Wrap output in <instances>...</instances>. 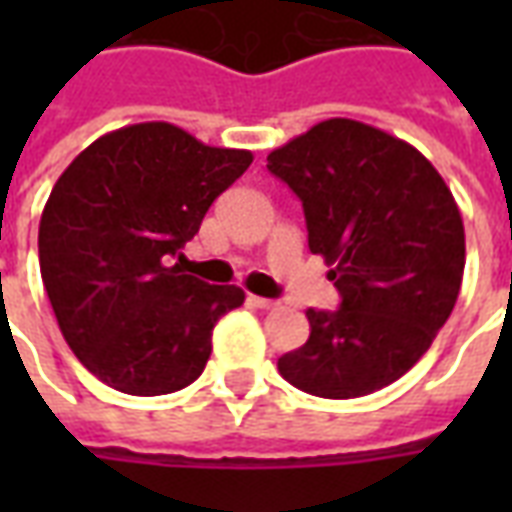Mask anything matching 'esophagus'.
Returning <instances> with one entry per match:
<instances>
[{"instance_id": "obj_1", "label": "esophagus", "mask_w": 512, "mask_h": 512, "mask_svg": "<svg viewBox=\"0 0 512 512\" xmlns=\"http://www.w3.org/2000/svg\"><path fill=\"white\" fill-rule=\"evenodd\" d=\"M249 304H255V307H260V310H274L279 301L263 299V296H249Z\"/></svg>"}]
</instances>
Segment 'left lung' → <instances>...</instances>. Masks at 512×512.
Wrapping results in <instances>:
<instances>
[{"label":"left lung","mask_w":512,"mask_h":512,"mask_svg":"<svg viewBox=\"0 0 512 512\" xmlns=\"http://www.w3.org/2000/svg\"><path fill=\"white\" fill-rule=\"evenodd\" d=\"M301 200L312 255L332 266L340 310H307L310 340L279 356L301 392L348 400L408 373L447 323L466 241L452 191L403 139L332 117L268 153Z\"/></svg>","instance_id":"left-lung-1"}]
</instances>
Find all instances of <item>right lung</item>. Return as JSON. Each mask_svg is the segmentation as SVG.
Returning a JSON list of instances; mask_svg holds the SVG:
<instances>
[{"instance_id":"obj_1","label":"right lung","mask_w":512,"mask_h":512,"mask_svg":"<svg viewBox=\"0 0 512 512\" xmlns=\"http://www.w3.org/2000/svg\"><path fill=\"white\" fill-rule=\"evenodd\" d=\"M252 164L169 123L98 136L54 183L40 216V277L65 343L117 392L169 395L197 381L235 285L180 274L205 213Z\"/></svg>"}]
</instances>
